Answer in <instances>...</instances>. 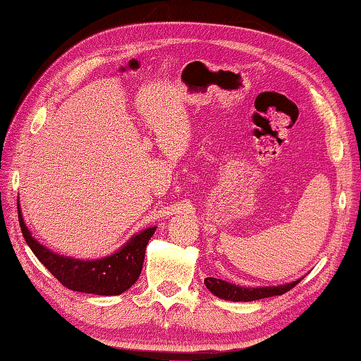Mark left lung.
I'll return each mask as SVG.
<instances>
[{
  "label": "left lung",
  "mask_w": 361,
  "mask_h": 361,
  "mask_svg": "<svg viewBox=\"0 0 361 361\" xmlns=\"http://www.w3.org/2000/svg\"><path fill=\"white\" fill-rule=\"evenodd\" d=\"M300 279H295L293 283H286L279 286H259V288L238 286L219 278H205L204 284L212 294L220 297L223 300L250 302V300H260V299H265V297L281 295L284 293H288V290L293 289L295 284H299Z\"/></svg>",
  "instance_id": "1"
}]
</instances>
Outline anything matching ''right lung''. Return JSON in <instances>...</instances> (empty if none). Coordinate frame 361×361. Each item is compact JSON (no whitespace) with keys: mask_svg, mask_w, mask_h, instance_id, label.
Returning a JSON list of instances; mask_svg holds the SVG:
<instances>
[{"mask_svg":"<svg viewBox=\"0 0 361 361\" xmlns=\"http://www.w3.org/2000/svg\"><path fill=\"white\" fill-rule=\"evenodd\" d=\"M17 212H19L20 230L28 247L57 281L71 290L96 295H118L136 283L145 262L146 245L157 228H146L133 234L122 247L111 255L83 260L56 254L47 245L39 244L25 225L19 201H17Z\"/></svg>","mask_w":361,"mask_h":361,"instance_id":"1","label":"right lung"}]
</instances>
